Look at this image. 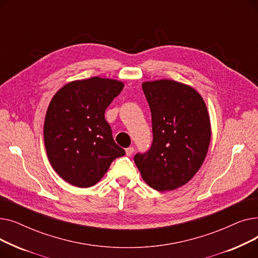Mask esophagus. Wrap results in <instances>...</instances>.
<instances>
[{
  "mask_svg": "<svg viewBox=\"0 0 258 258\" xmlns=\"http://www.w3.org/2000/svg\"><path fill=\"white\" fill-rule=\"evenodd\" d=\"M134 152H135V150H134L133 146H130V147H127L126 150H125V154H126L127 156H132Z\"/></svg>",
  "mask_w": 258,
  "mask_h": 258,
  "instance_id": "obj_1",
  "label": "esophagus"
}]
</instances>
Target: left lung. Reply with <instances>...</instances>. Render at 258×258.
I'll list each match as a JSON object with an SVG mask.
<instances>
[{"instance_id": "8db88e82", "label": "left lung", "mask_w": 258, "mask_h": 258, "mask_svg": "<svg viewBox=\"0 0 258 258\" xmlns=\"http://www.w3.org/2000/svg\"><path fill=\"white\" fill-rule=\"evenodd\" d=\"M142 89L154 140L151 150L134 161L148 186L174 190L195 177L206 158L211 139L207 106L196 89L172 79L144 81Z\"/></svg>"}]
</instances>
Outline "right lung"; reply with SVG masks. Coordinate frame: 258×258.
Here are the masks:
<instances>
[{
	"mask_svg": "<svg viewBox=\"0 0 258 258\" xmlns=\"http://www.w3.org/2000/svg\"><path fill=\"white\" fill-rule=\"evenodd\" d=\"M123 87L120 80L94 76L70 81L51 99L44 141L50 164L66 182L91 187L116 158L124 156L104 118L105 108Z\"/></svg>",
	"mask_w": 258,
	"mask_h": 258,
	"instance_id": "obj_1",
	"label": "right lung"
}]
</instances>
